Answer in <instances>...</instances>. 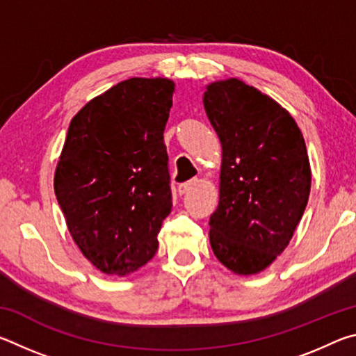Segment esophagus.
<instances>
[{"label": "esophagus", "mask_w": 356, "mask_h": 356, "mask_svg": "<svg viewBox=\"0 0 356 356\" xmlns=\"http://www.w3.org/2000/svg\"><path fill=\"white\" fill-rule=\"evenodd\" d=\"M195 185H196V180H190V182H186V184H180L179 188H177L179 195H180V196L186 195V193H188Z\"/></svg>", "instance_id": "1"}]
</instances>
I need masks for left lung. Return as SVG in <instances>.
<instances>
[{
    "label": "left lung",
    "mask_w": 356,
    "mask_h": 356,
    "mask_svg": "<svg viewBox=\"0 0 356 356\" xmlns=\"http://www.w3.org/2000/svg\"><path fill=\"white\" fill-rule=\"evenodd\" d=\"M202 104L221 143L210 246L232 273H261L287 248L308 204L303 134L286 108L238 78L207 84Z\"/></svg>",
    "instance_id": "1"
}]
</instances>
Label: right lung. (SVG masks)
Segmentation results:
<instances>
[{
    "mask_svg": "<svg viewBox=\"0 0 356 356\" xmlns=\"http://www.w3.org/2000/svg\"><path fill=\"white\" fill-rule=\"evenodd\" d=\"M174 88L170 78H129L70 120L55 195L74 242L105 275L134 273L159 250L172 207L163 131Z\"/></svg>",
    "mask_w": 356,
    "mask_h": 356,
    "instance_id": "obj_1",
    "label": "right lung"
}]
</instances>
